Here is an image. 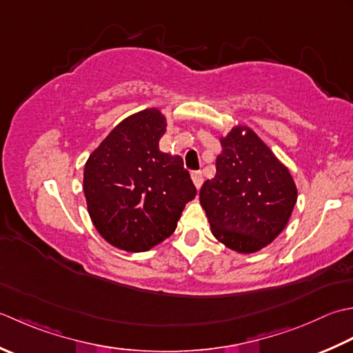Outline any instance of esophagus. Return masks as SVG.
<instances>
[{
    "instance_id": "esophagus-1",
    "label": "esophagus",
    "mask_w": 353,
    "mask_h": 353,
    "mask_svg": "<svg viewBox=\"0 0 353 353\" xmlns=\"http://www.w3.org/2000/svg\"><path fill=\"white\" fill-rule=\"evenodd\" d=\"M190 175H192V179H193V184H195L196 189H199V187L203 185V174H201L199 170H193Z\"/></svg>"
}]
</instances>
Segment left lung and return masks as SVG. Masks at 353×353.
I'll return each mask as SVG.
<instances>
[{
  "label": "left lung",
  "mask_w": 353,
  "mask_h": 353,
  "mask_svg": "<svg viewBox=\"0 0 353 353\" xmlns=\"http://www.w3.org/2000/svg\"><path fill=\"white\" fill-rule=\"evenodd\" d=\"M221 143L216 175L201 187V205L219 242L239 253H254L288 224L297 201L296 184L250 128H233Z\"/></svg>",
  "instance_id": "left-lung-1"
}]
</instances>
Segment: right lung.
<instances>
[{
  "label": "right lung",
  "mask_w": 353,
  "mask_h": 353,
  "mask_svg": "<svg viewBox=\"0 0 353 353\" xmlns=\"http://www.w3.org/2000/svg\"><path fill=\"white\" fill-rule=\"evenodd\" d=\"M166 119L145 110L125 119L85 164L88 213L105 241L120 250L148 251L175 232L185 203L196 196L181 157L158 149Z\"/></svg>",
  "instance_id": "add662e5"
}]
</instances>
